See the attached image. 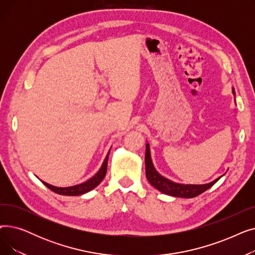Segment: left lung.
<instances>
[{
    "mask_svg": "<svg viewBox=\"0 0 255 255\" xmlns=\"http://www.w3.org/2000/svg\"><path fill=\"white\" fill-rule=\"evenodd\" d=\"M235 94V92H234ZM145 156H144V162H145V176L150 184L155 187L157 190L162 192L167 195L176 196V197H184V198H192L199 194H202L206 190L215 184L221 177L214 180L211 183L204 184V185H184L172 182L164 177H162L160 173L155 169L150 153V144H145Z\"/></svg>",
    "mask_w": 255,
    "mask_h": 255,
    "instance_id": "1",
    "label": "left lung"
}]
</instances>
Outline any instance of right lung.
I'll use <instances>...</instances> for the list:
<instances>
[{"instance_id":"1","label":"right lung","mask_w":255,"mask_h":255,"mask_svg":"<svg viewBox=\"0 0 255 255\" xmlns=\"http://www.w3.org/2000/svg\"><path fill=\"white\" fill-rule=\"evenodd\" d=\"M110 151H109V153H107V155L104 159V161H103L100 169L98 170V172L96 173L95 176H93L91 179L86 181L85 183L78 184V185H75V186H71V187H56V186L49 185V184H47L43 181H41V182L51 191L56 192L58 194H61V195L74 196V195H82L84 193H87V192L93 190L94 188H95V187H97L102 182V180L104 179V177L106 175V170H107V160H109Z\"/></svg>"}]
</instances>
